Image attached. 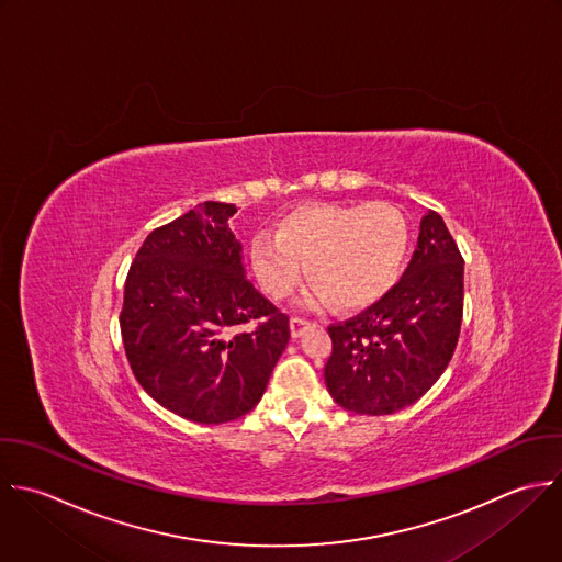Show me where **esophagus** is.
I'll return each mask as SVG.
<instances>
[{
    "instance_id": "34e87169",
    "label": "esophagus",
    "mask_w": 562,
    "mask_h": 562,
    "mask_svg": "<svg viewBox=\"0 0 562 562\" xmlns=\"http://www.w3.org/2000/svg\"><path fill=\"white\" fill-rule=\"evenodd\" d=\"M311 326H315V322L304 319V317H291V335L293 337H302Z\"/></svg>"
}]
</instances>
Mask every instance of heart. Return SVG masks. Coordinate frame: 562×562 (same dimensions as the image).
<instances>
[{"label":"heart","instance_id":"b5f03b06","mask_svg":"<svg viewBox=\"0 0 562 562\" xmlns=\"http://www.w3.org/2000/svg\"><path fill=\"white\" fill-rule=\"evenodd\" d=\"M409 243V223L392 203H313L289 212L276 234H256L249 256L260 286L271 297H289L306 265L319 300L357 311L394 289Z\"/></svg>","mask_w":562,"mask_h":562}]
</instances>
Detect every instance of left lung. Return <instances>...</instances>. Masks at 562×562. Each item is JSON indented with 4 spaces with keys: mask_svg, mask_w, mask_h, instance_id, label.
Here are the masks:
<instances>
[{
    "mask_svg": "<svg viewBox=\"0 0 562 562\" xmlns=\"http://www.w3.org/2000/svg\"><path fill=\"white\" fill-rule=\"evenodd\" d=\"M464 313V258L429 210L394 289L357 317L328 326L326 387L348 412L385 416L414 405L447 370Z\"/></svg>",
    "mask_w": 562,
    "mask_h": 562,
    "instance_id": "8db88e82",
    "label": "left lung"
}]
</instances>
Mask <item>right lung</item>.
Segmentation results:
<instances>
[{"label": "right lung", "mask_w": 562, "mask_h": 562, "mask_svg": "<svg viewBox=\"0 0 562 562\" xmlns=\"http://www.w3.org/2000/svg\"><path fill=\"white\" fill-rule=\"evenodd\" d=\"M234 212L205 201L153 229L124 282L120 330L137 383L201 425L251 412L291 337L289 315L245 276Z\"/></svg>", "instance_id": "right-lung-1"}]
</instances>
